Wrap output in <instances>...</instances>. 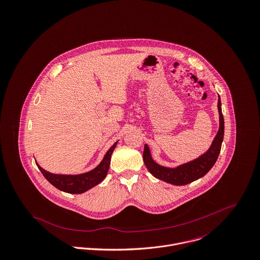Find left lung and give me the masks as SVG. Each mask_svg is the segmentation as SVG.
Segmentation results:
<instances>
[{
  "mask_svg": "<svg viewBox=\"0 0 260 260\" xmlns=\"http://www.w3.org/2000/svg\"><path fill=\"white\" fill-rule=\"evenodd\" d=\"M217 109L219 115V128L210 146L204 153H202V155L188 162L179 165L175 168H168L158 165L152 158L150 149L148 145L145 144L144 149V161L148 172L154 177L173 185H184L190 183L208 173L214 166L215 161L217 160L221 148V144L223 142L224 119L222 116L221 101L219 95Z\"/></svg>",
  "mask_w": 260,
  "mask_h": 260,
  "instance_id": "obj_1",
  "label": "left lung"
}]
</instances>
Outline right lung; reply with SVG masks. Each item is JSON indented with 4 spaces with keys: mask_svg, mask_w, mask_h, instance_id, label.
Masks as SVG:
<instances>
[{
    "mask_svg": "<svg viewBox=\"0 0 260 260\" xmlns=\"http://www.w3.org/2000/svg\"><path fill=\"white\" fill-rule=\"evenodd\" d=\"M116 144L117 142L113 144V146L107 151L100 165L87 173L81 174L52 173L40 167L37 161L36 165L41 173L44 174L46 179L59 190L73 194L84 193L93 186L98 185L100 182H102L107 176L111 165L112 154L114 149L116 148Z\"/></svg>",
    "mask_w": 260,
    "mask_h": 260,
    "instance_id": "1",
    "label": "right lung"
}]
</instances>
